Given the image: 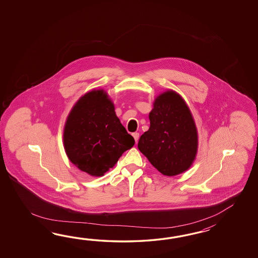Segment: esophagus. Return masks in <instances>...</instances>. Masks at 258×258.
<instances>
[{"instance_id": "1", "label": "esophagus", "mask_w": 258, "mask_h": 258, "mask_svg": "<svg viewBox=\"0 0 258 258\" xmlns=\"http://www.w3.org/2000/svg\"><path fill=\"white\" fill-rule=\"evenodd\" d=\"M132 136H133L134 138H135V141L137 143L138 139H139V134H138V133H133V134H132Z\"/></svg>"}]
</instances>
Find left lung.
Returning <instances> with one entry per match:
<instances>
[{"instance_id": "obj_1", "label": "left lung", "mask_w": 258, "mask_h": 258, "mask_svg": "<svg viewBox=\"0 0 258 258\" xmlns=\"http://www.w3.org/2000/svg\"><path fill=\"white\" fill-rule=\"evenodd\" d=\"M150 127L138 148L163 175L188 170L198 153V130L184 99L173 90L160 94L149 113Z\"/></svg>"}]
</instances>
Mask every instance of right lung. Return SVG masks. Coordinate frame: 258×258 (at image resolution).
<instances>
[{
	"mask_svg": "<svg viewBox=\"0 0 258 258\" xmlns=\"http://www.w3.org/2000/svg\"><path fill=\"white\" fill-rule=\"evenodd\" d=\"M114 110L103 89L91 90L78 99L67 117L63 130L66 155L89 175H104L135 145Z\"/></svg>",
	"mask_w": 258,
	"mask_h": 258,
	"instance_id": "right-lung-1",
	"label": "right lung"
}]
</instances>
